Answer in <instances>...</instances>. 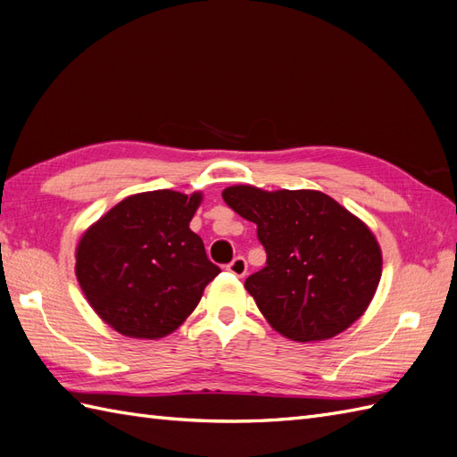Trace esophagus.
Returning a JSON list of instances; mask_svg holds the SVG:
<instances>
[{
    "instance_id": "1",
    "label": "esophagus",
    "mask_w": 457,
    "mask_h": 457,
    "mask_svg": "<svg viewBox=\"0 0 457 457\" xmlns=\"http://www.w3.org/2000/svg\"><path fill=\"white\" fill-rule=\"evenodd\" d=\"M227 270H228L232 275L244 277V275H246V271H248V263H246V260L242 258V255H237V258L227 265Z\"/></svg>"
}]
</instances>
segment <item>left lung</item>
<instances>
[{
    "mask_svg": "<svg viewBox=\"0 0 457 457\" xmlns=\"http://www.w3.org/2000/svg\"><path fill=\"white\" fill-rule=\"evenodd\" d=\"M222 199L258 225L267 262L244 287L275 331L324 341L364 314L382 277V250L361 219L316 190L230 186Z\"/></svg>",
    "mask_w": 457,
    "mask_h": 457,
    "instance_id": "obj_1",
    "label": "left lung"
}]
</instances>
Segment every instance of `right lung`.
<instances>
[{"label": "right lung", "mask_w": 457, "mask_h": 457, "mask_svg": "<svg viewBox=\"0 0 457 457\" xmlns=\"http://www.w3.org/2000/svg\"><path fill=\"white\" fill-rule=\"evenodd\" d=\"M199 204V192L129 195L79 240L77 281L95 312L121 336H169L220 273L190 228Z\"/></svg>", "instance_id": "right-lung-1"}]
</instances>
